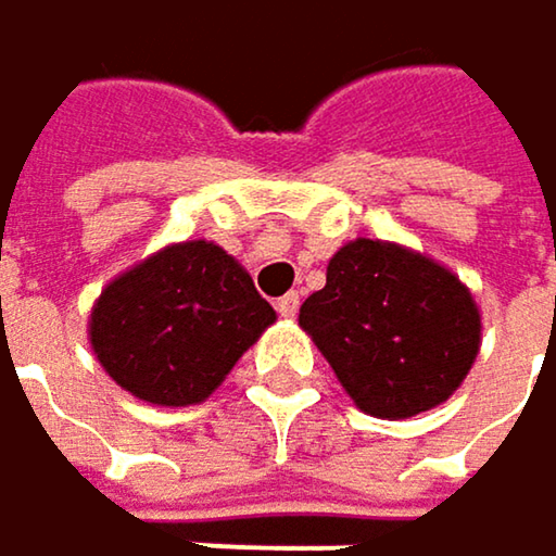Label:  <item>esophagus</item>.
Masks as SVG:
<instances>
[{"label":"esophagus","mask_w":556,"mask_h":556,"mask_svg":"<svg viewBox=\"0 0 556 556\" xmlns=\"http://www.w3.org/2000/svg\"><path fill=\"white\" fill-rule=\"evenodd\" d=\"M298 307H301V298H298L294 291H288L285 298H278V301H275V311H278L281 317H288V320H291V317H298Z\"/></svg>","instance_id":"esophagus-1"}]
</instances>
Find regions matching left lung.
I'll use <instances>...</instances> for the list:
<instances>
[{"label": "left lung", "instance_id": "8db88e82", "mask_svg": "<svg viewBox=\"0 0 556 556\" xmlns=\"http://www.w3.org/2000/svg\"><path fill=\"white\" fill-rule=\"evenodd\" d=\"M298 324L356 408L389 420L443 405L482 343L469 288L433 258L382 239L346 242Z\"/></svg>", "mask_w": 556, "mask_h": 556}]
</instances>
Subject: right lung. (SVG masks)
Instances as JSON below:
<instances>
[{"instance_id": "add662e5", "label": "right lung", "mask_w": 556, "mask_h": 556, "mask_svg": "<svg viewBox=\"0 0 556 556\" xmlns=\"http://www.w3.org/2000/svg\"><path fill=\"white\" fill-rule=\"evenodd\" d=\"M275 324L249 271L216 242L164 245L113 278L90 311V346L116 386L148 405L210 399Z\"/></svg>"}]
</instances>
